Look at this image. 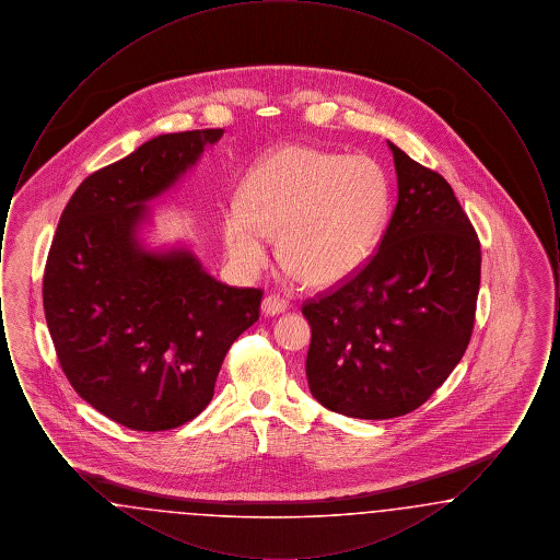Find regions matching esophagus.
I'll return each mask as SVG.
<instances>
[{"instance_id": "34e87169", "label": "esophagus", "mask_w": 560, "mask_h": 560, "mask_svg": "<svg viewBox=\"0 0 560 560\" xmlns=\"http://www.w3.org/2000/svg\"><path fill=\"white\" fill-rule=\"evenodd\" d=\"M260 311H262V315H267V317H275V315H281V313L288 311V302L281 300V298H277V295H267V298L262 300V304H260Z\"/></svg>"}]
</instances>
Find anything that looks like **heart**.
Here are the masks:
<instances>
[{
	"instance_id": "1",
	"label": "heart",
	"mask_w": 560,
	"mask_h": 560,
	"mask_svg": "<svg viewBox=\"0 0 560 560\" xmlns=\"http://www.w3.org/2000/svg\"><path fill=\"white\" fill-rule=\"evenodd\" d=\"M386 170L368 155L281 147L258 161L241 201L222 215L229 258L247 275L279 260L311 288H336L361 272L377 252L390 218Z\"/></svg>"
}]
</instances>
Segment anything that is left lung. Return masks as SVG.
Segmentation results:
<instances>
[{
	"mask_svg": "<svg viewBox=\"0 0 560 560\" xmlns=\"http://www.w3.org/2000/svg\"><path fill=\"white\" fill-rule=\"evenodd\" d=\"M397 208L370 265L304 304L306 377L323 407L359 420L418 409L472 336L480 243L450 183L388 142Z\"/></svg>",
	"mask_w": 560,
	"mask_h": 560,
	"instance_id": "1",
	"label": "left lung"
}]
</instances>
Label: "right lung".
Masks as SVG:
<instances>
[{"instance_id":"right-lung-1","label":"right lung","mask_w":560,"mask_h":560,"mask_svg":"<svg viewBox=\"0 0 560 560\" xmlns=\"http://www.w3.org/2000/svg\"><path fill=\"white\" fill-rule=\"evenodd\" d=\"M224 130L161 133L88 176L60 215L44 311L81 399L144 432L180 427L213 397L262 292L213 279L187 243L151 247L149 203L176 187Z\"/></svg>"}]
</instances>
